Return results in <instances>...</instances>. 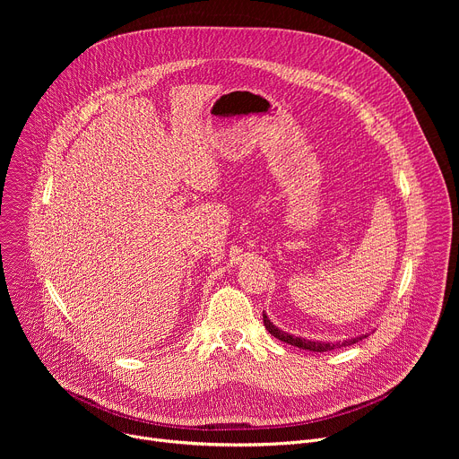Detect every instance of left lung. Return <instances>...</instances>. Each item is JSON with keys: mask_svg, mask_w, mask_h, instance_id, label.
Masks as SVG:
<instances>
[{"mask_svg": "<svg viewBox=\"0 0 459 459\" xmlns=\"http://www.w3.org/2000/svg\"><path fill=\"white\" fill-rule=\"evenodd\" d=\"M264 323H265V326H267V331H269L274 338H278V340H281V342H285V343H289V345H294V347L310 351V352H329V351H334V349L349 347V345L358 343L359 340L367 338V334H361V336L349 338V340H343V342H312V340H305V338L292 336V334H289V333L278 329V326L273 325V321L267 317L265 312H264Z\"/></svg>", "mask_w": 459, "mask_h": 459, "instance_id": "8db88e82", "label": "left lung"}]
</instances>
